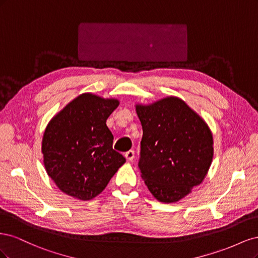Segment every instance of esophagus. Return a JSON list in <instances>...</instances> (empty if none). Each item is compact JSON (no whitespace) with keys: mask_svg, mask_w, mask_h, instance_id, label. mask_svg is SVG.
<instances>
[{"mask_svg":"<svg viewBox=\"0 0 258 258\" xmlns=\"http://www.w3.org/2000/svg\"><path fill=\"white\" fill-rule=\"evenodd\" d=\"M124 157H126L127 160H134V158H135V151L130 150V151L126 152V153H124Z\"/></svg>","mask_w":258,"mask_h":258,"instance_id":"esophagus-1","label":"esophagus"}]
</instances>
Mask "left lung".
<instances>
[{
	"label": "left lung",
	"mask_w": 258,
	"mask_h": 258,
	"mask_svg": "<svg viewBox=\"0 0 258 258\" xmlns=\"http://www.w3.org/2000/svg\"><path fill=\"white\" fill-rule=\"evenodd\" d=\"M143 137L139 169L160 202H176L202 183L213 158V137L206 121L183 100L169 97L138 104Z\"/></svg>",
	"instance_id": "8db88e82"
}]
</instances>
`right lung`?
Returning a JSON list of instances; mask_svg holds the SVG:
<instances>
[{
  "instance_id": "1",
  "label": "right lung",
  "mask_w": 258,
  "mask_h": 258,
  "mask_svg": "<svg viewBox=\"0 0 258 258\" xmlns=\"http://www.w3.org/2000/svg\"><path fill=\"white\" fill-rule=\"evenodd\" d=\"M119 101L92 93L71 101L45 129L42 153L46 172L58 188L80 200L103 191L126 158L113 150L106 126Z\"/></svg>"
}]
</instances>
